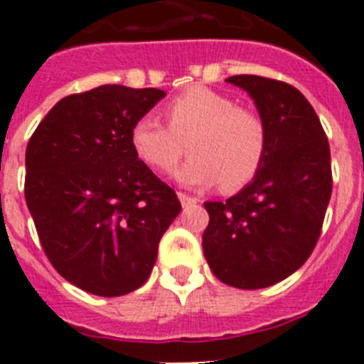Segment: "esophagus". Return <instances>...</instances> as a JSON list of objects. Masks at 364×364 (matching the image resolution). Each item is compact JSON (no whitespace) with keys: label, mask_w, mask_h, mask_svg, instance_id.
<instances>
[{"label":"esophagus","mask_w":364,"mask_h":364,"mask_svg":"<svg viewBox=\"0 0 364 364\" xmlns=\"http://www.w3.org/2000/svg\"><path fill=\"white\" fill-rule=\"evenodd\" d=\"M178 198H180V202H182V205H193V204H197L198 202V198H195V197H189V195H186V193H178Z\"/></svg>","instance_id":"34e87169"}]
</instances>
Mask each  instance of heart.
Wrapping results in <instances>:
<instances>
[{
    "instance_id": "heart-1",
    "label": "heart",
    "mask_w": 364,
    "mask_h": 364,
    "mask_svg": "<svg viewBox=\"0 0 364 364\" xmlns=\"http://www.w3.org/2000/svg\"><path fill=\"white\" fill-rule=\"evenodd\" d=\"M162 114L167 127L142 117L129 133L134 154L151 169L169 171L188 149L191 156L175 171L180 184L218 182L222 191L231 193L259 175L268 153V127L259 112L235 105L210 87L193 85L169 100Z\"/></svg>"
}]
</instances>
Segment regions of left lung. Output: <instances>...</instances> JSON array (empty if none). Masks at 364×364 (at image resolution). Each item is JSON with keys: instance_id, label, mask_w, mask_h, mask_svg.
<instances>
[{"instance_id": "obj_1", "label": "left lung", "mask_w": 364, "mask_h": 364, "mask_svg": "<svg viewBox=\"0 0 364 364\" xmlns=\"http://www.w3.org/2000/svg\"><path fill=\"white\" fill-rule=\"evenodd\" d=\"M255 100L268 127L259 175L226 202H204L202 235L215 277L240 290L268 288L314 252L332 197L330 146L314 107L294 85L237 74L226 80Z\"/></svg>"}]
</instances>
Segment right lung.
Instances as JSON below:
<instances>
[{
    "label": "right lung",
    "mask_w": 364,
    "mask_h": 364,
    "mask_svg": "<svg viewBox=\"0 0 364 364\" xmlns=\"http://www.w3.org/2000/svg\"><path fill=\"white\" fill-rule=\"evenodd\" d=\"M164 96L124 85L65 96L28 140L25 200L41 247L83 291L120 297L140 288L182 210L129 140L134 122Z\"/></svg>",
    "instance_id": "obj_1"
}]
</instances>
